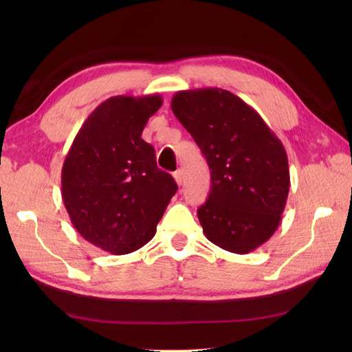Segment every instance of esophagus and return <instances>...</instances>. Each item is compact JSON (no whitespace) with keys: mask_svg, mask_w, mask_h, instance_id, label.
<instances>
[{"mask_svg":"<svg viewBox=\"0 0 352 352\" xmlns=\"http://www.w3.org/2000/svg\"><path fill=\"white\" fill-rule=\"evenodd\" d=\"M174 178H175L177 184L182 186V184H183V170H182V169H177V170L174 172Z\"/></svg>","mask_w":352,"mask_h":352,"instance_id":"obj_1","label":"esophagus"}]
</instances>
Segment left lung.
<instances>
[{
	"label": "left lung",
	"mask_w": 352,
	"mask_h": 352,
	"mask_svg": "<svg viewBox=\"0 0 352 352\" xmlns=\"http://www.w3.org/2000/svg\"><path fill=\"white\" fill-rule=\"evenodd\" d=\"M170 109L210 168V193L198 208L206 237L230 252L257 250L278 228L289 195L281 140L251 106L219 87L177 92Z\"/></svg>",
	"instance_id": "8db88e82"
}]
</instances>
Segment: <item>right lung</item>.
<instances>
[{
    "instance_id": "add662e5",
    "label": "right lung",
    "mask_w": 352,
    "mask_h": 352,
    "mask_svg": "<svg viewBox=\"0 0 352 352\" xmlns=\"http://www.w3.org/2000/svg\"><path fill=\"white\" fill-rule=\"evenodd\" d=\"M160 95H118L101 102L65 157L62 198L72 226L96 248L130 254L154 237L178 189L142 139Z\"/></svg>"
}]
</instances>
